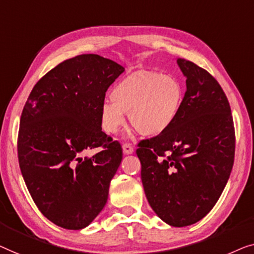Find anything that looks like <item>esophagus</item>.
<instances>
[{"instance_id":"esophagus-1","label":"esophagus","mask_w":254,"mask_h":254,"mask_svg":"<svg viewBox=\"0 0 254 254\" xmlns=\"http://www.w3.org/2000/svg\"><path fill=\"white\" fill-rule=\"evenodd\" d=\"M123 152H124V154H127V155L132 154V153H133V147H132L130 144H127L126 142V144L123 145Z\"/></svg>"}]
</instances>
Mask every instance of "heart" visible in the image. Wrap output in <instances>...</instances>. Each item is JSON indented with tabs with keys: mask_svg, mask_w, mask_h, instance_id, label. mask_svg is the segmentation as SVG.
Segmentation results:
<instances>
[{
	"mask_svg": "<svg viewBox=\"0 0 254 254\" xmlns=\"http://www.w3.org/2000/svg\"><path fill=\"white\" fill-rule=\"evenodd\" d=\"M112 102L100 108L102 130L116 133L124 126V114L135 132L145 137L162 134L175 123L183 108L185 90L173 74L155 72L134 74L116 85Z\"/></svg>",
	"mask_w": 254,
	"mask_h": 254,
	"instance_id": "obj_1",
	"label": "heart"
}]
</instances>
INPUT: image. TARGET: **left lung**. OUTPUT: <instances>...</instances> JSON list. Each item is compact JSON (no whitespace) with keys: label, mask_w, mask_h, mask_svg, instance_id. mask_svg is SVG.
<instances>
[{"label":"left lung","mask_w":254,"mask_h":254,"mask_svg":"<svg viewBox=\"0 0 254 254\" xmlns=\"http://www.w3.org/2000/svg\"><path fill=\"white\" fill-rule=\"evenodd\" d=\"M177 64L187 78L183 108L169 130L139 144L137 155L152 209L169 226L187 227L210 212L229 180L235 128L215 78L190 61Z\"/></svg>","instance_id":"left-lung-1"}]
</instances>
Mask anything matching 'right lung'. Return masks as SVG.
Wrapping results in <instances>:
<instances>
[{
	"instance_id": "add662e5",
	"label": "right lung",
	"mask_w": 254,
	"mask_h": 254,
	"mask_svg": "<svg viewBox=\"0 0 254 254\" xmlns=\"http://www.w3.org/2000/svg\"><path fill=\"white\" fill-rule=\"evenodd\" d=\"M124 71L100 55L76 56L46 73L24 106L17 145L21 175L39 210L64 229L86 228L108 199L123 153L102 131L100 108ZM98 147L95 156H83Z\"/></svg>"
}]
</instances>
